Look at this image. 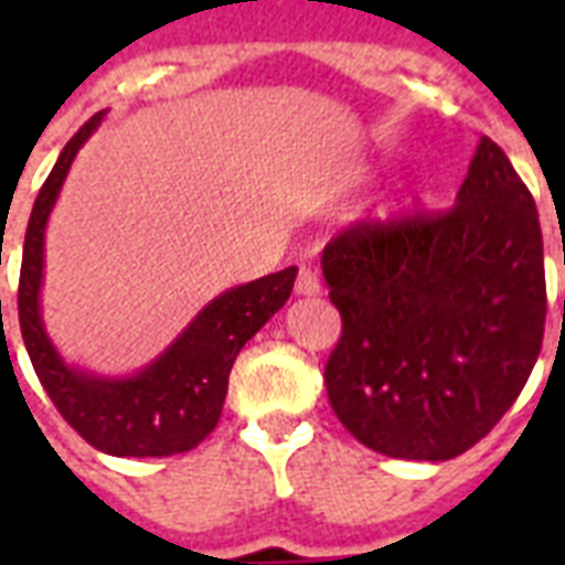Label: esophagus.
I'll list each match as a JSON object with an SVG mask.
<instances>
[{
    "label": "esophagus",
    "instance_id": "34e87169",
    "mask_svg": "<svg viewBox=\"0 0 565 565\" xmlns=\"http://www.w3.org/2000/svg\"><path fill=\"white\" fill-rule=\"evenodd\" d=\"M296 292L299 296H317L319 292V275L310 266H301L299 275H296Z\"/></svg>",
    "mask_w": 565,
    "mask_h": 565
}]
</instances>
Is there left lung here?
Instances as JSON below:
<instances>
[{
  "label": "left lung",
  "mask_w": 565,
  "mask_h": 565,
  "mask_svg": "<svg viewBox=\"0 0 565 565\" xmlns=\"http://www.w3.org/2000/svg\"><path fill=\"white\" fill-rule=\"evenodd\" d=\"M322 275L343 317L328 398L377 455H463L510 411L543 349L540 216L490 137L455 207L340 231Z\"/></svg>",
  "instance_id": "obj_1"
}]
</instances>
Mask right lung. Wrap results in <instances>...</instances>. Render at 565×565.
I'll return each instance as SVG.
<instances>
[{
    "label": "right lung",
    "instance_id": "1",
    "mask_svg": "<svg viewBox=\"0 0 565 565\" xmlns=\"http://www.w3.org/2000/svg\"><path fill=\"white\" fill-rule=\"evenodd\" d=\"M102 117L75 131L31 207L17 292L22 343L57 413L93 448L114 457L181 455L216 428L239 349L284 308L299 269L287 266L216 296L158 361L131 377H99L61 361L40 319L43 234L66 172Z\"/></svg>",
    "mask_w": 565,
    "mask_h": 565
}]
</instances>
